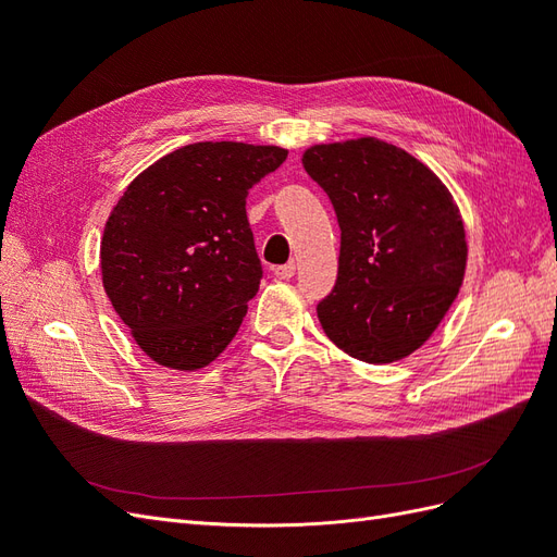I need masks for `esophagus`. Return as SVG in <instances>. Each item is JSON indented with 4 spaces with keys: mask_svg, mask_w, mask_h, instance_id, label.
Wrapping results in <instances>:
<instances>
[{
    "mask_svg": "<svg viewBox=\"0 0 557 557\" xmlns=\"http://www.w3.org/2000/svg\"><path fill=\"white\" fill-rule=\"evenodd\" d=\"M274 274H276V278H293L295 276V264L290 262V264H281V267H276L274 269Z\"/></svg>",
    "mask_w": 557,
    "mask_h": 557,
    "instance_id": "esophagus-1",
    "label": "esophagus"
}]
</instances>
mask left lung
I'll return each mask as SVG.
<instances>
[{
  "label": "left lung",
  "mask_w": 557,
  "mask_h": 557,
  "mask_svg": "<svg viewBox=\"0 0 557 557\" xmlns=\"http://www.w3.org/2000/svg\"><path fill=\"white\" fill-rule=\"evenodd\" d=\"M301 164L342 230L339 274L315 309L320 325L362 362L411 356L465 276V225L446 185L407 150L372 137L311 146Z\"/></svg>",
  "instance_id": "left-lung-1"
}]
</instances>
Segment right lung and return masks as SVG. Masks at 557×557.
<instances>
[{
    "label": "right lung",
    "mask_w": 557,
    "mask_h": 557,
    "mask_svg": "<svg viewBox=\"0 0 557 557\" xmlns=\"http://www.w3.org/2000/svg\"><path fill=\"white\" fill-rule=\"evenodd\" d=\"M285 158L278 146L190 144L117 199L99 252L104 290L158 364L207 367L239 332L262 278L246 195Z\"/></svg>",
    "instance_id": "right-lung-1"
}]
</instances>
